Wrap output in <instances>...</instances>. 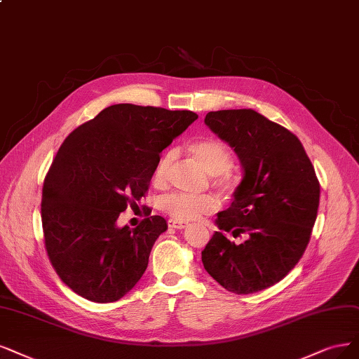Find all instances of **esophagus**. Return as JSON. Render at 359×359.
<instances>
[{
    "instance_id": "esophagus-1",
    "label": "esophagus",
    "mask_w": 359,
    "mask_h": 359,
    "mask_svg": "<svg viewBox=\"0 0 359 359\" xmlns=\"http://www.w3.org/2000/svg\"><path fill=\"white\" fill-rule=\"evenodd\" d=\"M188 222H183V220H176V219H170L168 220V226L170 228H175V229H184L188 228Z\"/></svg>"
}]
</instances>
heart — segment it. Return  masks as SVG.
Masks as SVG:
<instances>
[{
  "mask_svg": "<svg viewBox=\"0 0 359 359\" xmlns=\"http://www.w3.org/2000/svg\"><path fill=\"white\" fill-rule=\"evenodd\" d=\"M189 154L200 163L210 175L216 176L215 184L223 191L233 189V180L229 170L233 164V156L226 144L216 139H201L188 144ZM175 154L172 151L164 152L158 158L152 170V183L158 188H164ZM219 201L211 195H191V194H171L163 200V210L176 220H192L201 215H210L216 211Z\"/></svg>",
  "mask_w": 359,
  "mask_h": 359,
  "instance_id": "b5f03b06",
  "label": "heart"
}]
</instances>
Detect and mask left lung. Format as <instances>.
Instances as JSON below:
<instances>
[{
    "label": "left lung",
    "mask_w": 359,
    "mask_h": 359,
    "mask_svg": "<svg viewBox=\"0 0 359 359\" xmlns=\"http://www.w3.org/2000/svg\"><path fill=\"white\" fill-rule=\"evenodd\" d=\"M204 123L240 158L244 177L229 208L217 215L203 250L205 271L231 293L268 288L306 250L320 205V182L303 144L285 127L253 109L208 112ZM248 235L243 245L224 236Z\"/></svg>",
    "instance_id": "left-lung-1"
}]
</instances>
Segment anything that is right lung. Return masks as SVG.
I'll use <instances>...</instances> for the list:
<instances>
[{"label":"right lung","mask_w":359,"mask_h":359,"mask_svg":"<svg viewBox=\"0 0 359 359\" xmlns=\"http://www.w3.org/2000/svg\"><path fill=\"white\" fill-rule=\"evenodd\" d=\"M192 111L112 104L66 137L47 171L41 222L47 256L60 280L81 297L111 303L126 296L148 268L161 216L118 228L137 207L159 152L192 124Z\"/></svg>","instance_id":"1"}]
</instances>
